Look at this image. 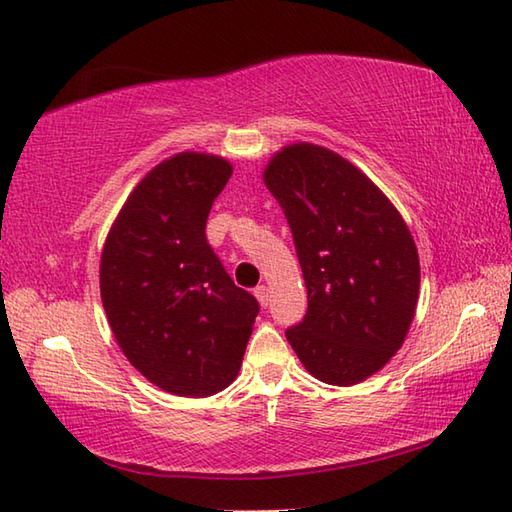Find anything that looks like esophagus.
Here are the masks:
<instances>
[{"mask_svg": "<svg viewBox=\"0 0 512 512\" xmlns=\"http://www.w3.org/2000/svg\"><path fill=\"white\" fill-rule=\"evenodd\" d=\"M255 297L259 303H262V308H268V288L264 284L255 288Z\"/></svg>", "mask_w": 512, "mask_h": 512, "instance_id": "34e87169", "label": "esophagus"}]
</instances>
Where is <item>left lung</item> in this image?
I'll use <instances>...</instances> for the list:
<instances>
[{
	"mask_svg": "<svg viewBox=\"0 0 512 512\" xmlns=\"http://www.w3.org/2000/svg\"><path fill=\"white\" fill-rule=\"evenodd\" d=\"M284 211L308 288V310L286 339L308 372L356 385L378 372L416 312L418 250L383 191L345 158L292 145L264 171Z\"/></svg>",
	"mask_w": 512,
	"mask_h": 512,
	"instance_id": "left-lung-1",
	"label": "left lung"
}]
</instances>
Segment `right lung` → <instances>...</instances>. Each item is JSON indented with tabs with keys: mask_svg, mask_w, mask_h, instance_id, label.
<instances>
[{
	"mask_svg": "<svg viewBox=\"0 0 512 512\" xmlns=\"http://www.w3.org/2000/svg\"><path fill=\"white\" fill-rule=\"evenodd\" d=\"M226 160L160 162L118 213L101 257L107 321L140 374L176 396H211L235 380L259 312L206 242V220L231 178Z\"/></svg>",
	"mask_w": 512,
	"mask_h": 512,
	"instance_id": "1",
	"label": "right lung"
}]
</instances>
